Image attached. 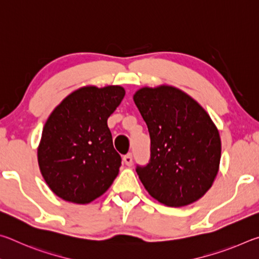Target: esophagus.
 <instances>
[{"mask_svg":"<svg viewBox=\"0 0 259 259\" xmlns=\"http://www.w3.org/2000/svg\"><path fill=\"white\" fill-rule=\"evenodd\" d=\"M123 161L126 165H129V166L133 165V154H131V153H128V154L124 155Z\"/></svg>","mask_w":259,"mask_h":259,"instance_id":"34e87169","label":"esophagus"}]
</instances>
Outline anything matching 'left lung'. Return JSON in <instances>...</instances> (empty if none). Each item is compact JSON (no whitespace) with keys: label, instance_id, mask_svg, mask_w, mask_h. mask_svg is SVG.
I'll list each match as a JSON object with an SVG mask.
<instances>
[{"label":"left lung","instance_id":"obj_1","mask_svg":"<svg viewBox=\"0 0 259 259\" xmlns=\"http://www.w3.org/2000/svg\"><path fill=\"white\" fill-rule=\"evenodd\" d=\"M151 137V157L136 171L159 202L184 207L207 193L219 169L222 143L208 113L177 88H142L134 95Z\"/></svg>","mask_w":259,"mask_h":259}]
</instances>
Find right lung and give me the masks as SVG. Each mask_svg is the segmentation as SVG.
Instances as JSON below:
<instances>
[{"label":"right lung","instance_id":"obj_1","mask_svg":"<svg viewBox=\"0 0 259 259\" xmlns=\"http://www.w3.org/2000/svg\"><path fill=\"white\" fill-rule=\"evenodd\" d=\"M120 85L84 87L68 95L47 120L37 148L38 165L57 196L85 204L106 192L119 174L107 119L121 104Z\"/></svg>","mask_w":259,"mask_h":259}]
</instances>
